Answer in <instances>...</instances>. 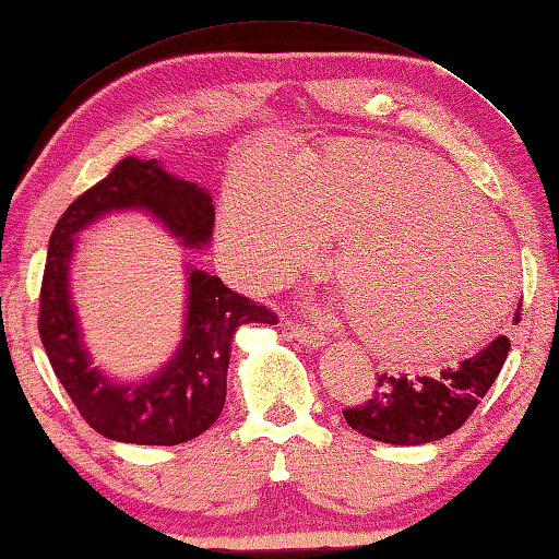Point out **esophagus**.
Segmentation results:
<instances>
[{"instance_id":"34e87169","label":"esophagus","mask_w":559,"mask_h":559,"mask_svg":"<svg viewBox=\"0 0 559 559\" xmlns=\"http://www.w3.org/2000/svg\"><path fill=\"white\" fill-rule=\"evenodd\" d=\"M288 330H290V337L298 340L300 344H306V347L318 349V347H322V344H324V334L320 330L302 328L300 322H290Z\"/></svg>"}]
</instances>
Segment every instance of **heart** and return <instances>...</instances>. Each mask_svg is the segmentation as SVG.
Segmentation results:
<instances>
[{
  "instance_id": "1",
  "label": "heart",
  "mask_w": 559,
  "mask_h": 559,
  "mask_svg": "<svg viewBox=\"0 0 559 559\" xmlns=\"http://www.w3.org/2000/svg\"><path fill=\"white\" fill-rule=\"evenodd\" d=\"M337 239L332 276L352 324L383 357L444 361L486 337L511 298L499 227L452 170L418 148L337 141L293 168L271 154L227 180L219 257L276 288Z\"/></svg>"
}]
</instances>
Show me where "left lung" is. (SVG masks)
I'll return each instance as SVG.
<instances>
[{
  "label": "left lung",
  "mask_w": 559,
  "mask_h": 559,
  "mask_svg": "<svg viewBox=\"0 0 559 559\" xmlns=\"http://www.w3.org/2000/svg\"><path fill=\"white\" fill-rule=\"evenodd\" d=\"M523 300V298H521ZM521 310V302H519ZM515 310L513 322H521ZM511 342L506 334L438 377H377L371 399L344 408V420L364 438L385 444H425L460 430L501 373Z\"/></svg>",
  "instance_id": "obj_1"
}]
</instances>
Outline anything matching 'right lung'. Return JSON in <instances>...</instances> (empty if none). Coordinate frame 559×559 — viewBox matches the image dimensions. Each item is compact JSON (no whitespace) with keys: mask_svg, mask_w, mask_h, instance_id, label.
I'll use <instances>...</instances> for the list:
<instances>
[{"mask_svg":"<svg viewBox=\"0 0 559 559\" xmlns=\"http://www.w3.org/2000/svg\"><path fill=\"white\" fill-rule=\"evenodd\" d=\"M119 210H144L182 247L210 245L215 207L205 188L180 180L156 160L121 158L83 195L75 198L48 241L40 281L38 334L50 367L90 428L109 440L131 444H180L205 432L227 399L231 340L247 322L276 324L273 310L239 296L217 276L190 269L188 320L174 359L148 381L115 383L93 369L70 302V259L75 235L95 219Z\"/></svg>","mask_w":559,"mask_h":559,"instance_id":"1","label":"right lung"}]
</instances>
